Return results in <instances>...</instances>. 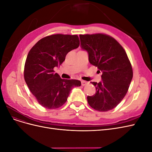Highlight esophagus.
<instances>
[{
  "label": "esophagus",
  "mask_w": 152,
  "mask_h": 152,
  "mask_svg": "<svg viewBox=\"0 0 152 152\" xmlns=\"http://www.w3.org/2000/svg\"><path fill=\"white\" fill-rule=\"evenodd\" d=\"M81 84H82V86H86L87 84H88V82L85 81V80H81Z\"/></svg>",
  "instance_id": "1"
}]
</instances>
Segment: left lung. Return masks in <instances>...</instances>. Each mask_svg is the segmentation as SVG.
<instances>
[{"label": "left lung", "mask_w": 152, "mask_h": 152, "mask_svg": "<svg viewBox=\"0 0 152 152\" xmlns=\"http://www.w3.org/2000/svg\"><path fill=\"white\" fill-rule=\"evenodd\" d=\"M80 47L88 53L89 61L102 72V81L91 82L96 93L87 96L91 107L99 112L111 110L126 96L133 73L125 50L109 35L97 34L80 35Z\"/></svg>", "instance_id": "1"}]
</instances>
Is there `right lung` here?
Segmentation results:
<instances>
[{"label": "right lung", "instance_id": "1", "mask_svg": "<svg viewBox=\"0 0 152 152\" xmlns=\"http://www.w3.org/2000/svg\"><path fill=\"white\" fill-rule=\"evenodd\" d=\"M79 46L77 35L55 34L40 39L27 56L24 78L31 93L45 108L56 109L65 104L78 80L61 79L54 68L60 66L66 55Z\"/></svg>", "mask_w": 152, "mask_h": 152}]
</instances>
